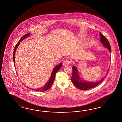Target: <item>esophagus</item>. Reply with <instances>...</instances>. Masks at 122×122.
I'll return each mask as SVG.
<instances>
[{"label": "esophagus", "mask_w": 122, "mask_h": 122, "mask_svg": "<svg viewBox=\"0 0 122 122\" xmlns=\"http://www.w3.org/2000/svg\"><path fill=\"white\" fill-rule=\"evenodd\" d=\"M71 63V61L69 60H65L63 63V65L64 66H67L68 65H69L70 63Z\"/></svg>", "instance_id": "esophagus-1"}]
</instances>
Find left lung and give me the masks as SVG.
Returning a JSON list of instances; mask_svg holds the SVG:
<instances>
[{
	"label": "left lung",
	"mask_w": 122,
	"mask_h": 122,
	"mask_svg": "<svg viewBox=\"0 0 122 122\" xmlns=\"http://www.w3.org/2000/svg\"><path fill=\"white\" fill-rule=\"evenodd\" d=\"M100 42L103 44L104 46L107 48V49L111 52V45L108 41L107 38L104 37L103 35L100 33ZM77 68L76 66H72V75L71 77V80L75 86H76L78 89L83 90H86L89 89H92L99 85L100 83L103 81L106 76L102 79L99 81L93 82L90 81H85L81 79L79 74L78 73Z\"/></svg>",
	"instance_id": "1"
}]
</instances>
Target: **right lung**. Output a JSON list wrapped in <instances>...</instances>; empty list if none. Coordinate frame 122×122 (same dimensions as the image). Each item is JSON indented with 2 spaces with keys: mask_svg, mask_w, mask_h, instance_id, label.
<instances>
[{
  "mask_svg": "<svg viewBox=\"0 0 122 122\" xmlns=\"http://www.w3.org/2000/svg\"><path fill=\"white\" fill-rule=\"evenodd\" d=\"M31 34L30 33H27L25 34L24 36H23V37L21 38V39L20 40V41H19L16 44V46H15V49L14 50V51H13V61H14V63L15 65V53L16 50L17 49V48L18 47L19 45L20 44V42L21 41H23V40H24L27 37H29L30 35ZM62 63H60L58 65H57L56 67H55V68L53 69V70L52 71L51 76H50V77L49 78V80H48L46 84V85L43 86V87H41L40 88H37V89H32V90H35L37 91H39V92H44L46 90H47L48 89L50 88V87L52 85L54 81H55V79L56 77V72L59 71V69L62 67Z\"/></svg>",
  "mask_w": 122,
  "mask_h": 122,
  "instance_id": "1",
  "label": "right lung"
}]
</instances>
